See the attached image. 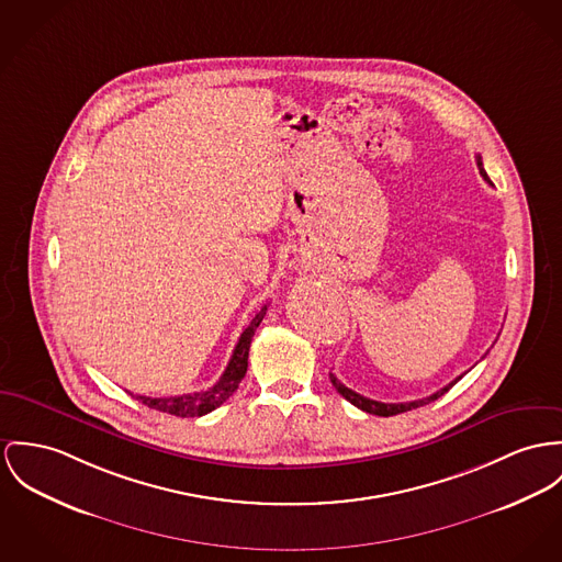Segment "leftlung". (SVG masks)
I'll use <instances>...</instances> for the list:
<instances>
[{
	"instance_id": "obj_1",
	"label": "left lung",
	"mask_w": 562,
	"mask_h": 562,
	"mask_svg": "<svg viewBox=\"0 0 562 562\" xmlns=\"http://www.w3.org/2000/svg\"><path fill=\"white\" fill-rule=\"evenodd\" d=\"M476 167H479V173L481 177L490 183V177L487 173L483 171V162H481V156H476ZM329 379H331V383H334V387L336 391L346 397L352 406H357V408H361V411H366V413H370V415H379V417H391V415H400V413H406V411H413V408H419V406H426V404H430L434 400H438L440 395H445L449 389L453 387L462 376H458L456 381H451L447 387L438 389L436 393L432 395H428V397H422V400H413V402H397V404H385V402H376V400H370V397H363L361 393H357V391H352V389L346 387L342 385L338 379H336V374H329Z\"/></svg>"
}]
</instances>
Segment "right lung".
I'll list each match as a JSON object with an SVG mask.
<instances>
[{"label":"right lung","instance_id":"1","mask_svg":"<svg viewBox=\"0 0 562 562\" xmlns=\"http://www.w3.org/2000/svg\"><path fill=\"white\" fill-rule=\"evenodd\" d=\"M265 312H267V303L260 307L259 312L255 314V318L250 321V325L244 329L239 342L231 355V361H228L224 374L220 376V381L214 387L186 393V395H175V397L136 395V400L143 402L149 408L169 413L175 417H203V415L212 413L220 404H224L237 391L239 383L244 381L246 370H248V352H250V345H252V336H255Z\"/></svg>","mask_w":562,"mask_h":562}]
</instances>
